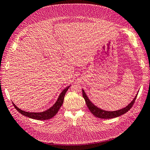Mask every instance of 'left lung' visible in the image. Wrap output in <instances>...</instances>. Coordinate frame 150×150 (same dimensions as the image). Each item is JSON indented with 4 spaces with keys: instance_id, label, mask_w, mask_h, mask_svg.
Returning a JSON list of instances; mask_svg holds the SVG:
<instances>
[{
    "instance_id": "1",
    "label": "left lung",
    "mask_w": 150,
    "mask_h": 150,
    "mask_svg": "<svg viewBox=\"0 0 150 150\" xmlns=\"http://www.w3.org/2000/svg\"><path fill=\"white\" fill-rule=\"evenodd\" d=\"M83 91V96L85 100V102L86 103V105L88 107L89 111L91 112L92 114L95 116L96 117H98V118H101V119H110V118H114V117H118L120 116H121L122 115L125 114L126 112H128L131 108L133 106V104L137 99V95L138 93L137 94L134 98L133 99L131 103L128 104V106H126L124 108H122L121 110H116V111H106L103 110L102 109L99 108L96 106H95L94 104L89 100V98L87 96V95L85 93L84 89H82Z\"/></svg>"
}]
</instances>
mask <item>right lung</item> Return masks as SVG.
Instances as JSON below:
<instances>
[{"label": "right lung", "mask_w": 150, "mask_h": 150, "mask_svg": "<svg viewBox=\"0 0 150 150\" xmlns=\"http://www.w3.org/2000/svg\"><path fill=\"white\" fill-rule=\"evenodd\" d=\"M71 86H67V88H66L64 89H63L61 93V94L59 96V98H57V100L56 102L54 104V105L49 108L48 110L42 111V112H27L24 111L23 110H21L17 106L15 105V104L13 103V106L15 107L16 110L19 111L21 114L22 115H24L25 116H27L28 117H30V118L32 119H35V120H49L53 117L54 116H55L57 112H58L61 106L62 105L63 102H64V98L65 94L67 92V91L68 89Z\"/></svg>", "instance_id": "obj_1"}]
</instances>
